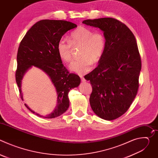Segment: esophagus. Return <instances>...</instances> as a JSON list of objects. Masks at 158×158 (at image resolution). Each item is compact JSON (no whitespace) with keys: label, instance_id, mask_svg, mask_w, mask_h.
Here are the masks:
<instances>
[{"label":"esophagus","instance_id":"esophagus-1","mask_svg":"<svg viewBox=\"0 0 158 158\" xmlns=\"http://www.w3.org/2000/svg\"><path fill=\"white\" fill-rule=\"evenodd\" d=\"M81 79L82 82H85V79H84V77L83 76H81Z\"/></svg>","mask_w":158,"mask_h":158}]
</instances>
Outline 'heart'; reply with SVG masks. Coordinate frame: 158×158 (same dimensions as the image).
I'll return each mask as SVG.
<instances>
[{"label":"heart","mask_w":158,"mask_h":158,"mask_svg":"<svg viewBox=\"0 0 158 158\" xmlns=\"http://www.w3.org/2000/svg\"><path fill=\"white\" fill-rule=\"evenodd\" d=\"M106 41L101 32H95L85 27H79L73 31L69 42L65 39H60L57 44V52L60 59L65 62L72 60L73 48H81L79 59L74 61L70 69L82 75L91 70L93 64L98 63L102 57Z\"/></svg>","instance_id":"1"}]
</instances>
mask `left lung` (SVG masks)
I'll use <instances>...</instances> for the list:
<instances>
[{
  "mask_svg": "<svg viewBox=\"0 0 158 158\" xmlns=\"http://www.w3.org/2000/svg\"><path fill=\"white\" fill-rule=\"evenodd\" d=\"M82 23L99 28L106 41L98 66L84 76L93 87L90 104L99 118L116 119L128 110L139 88L141 60L136 38L116 19H87Z\"/></svg>",
  "mask_w": 158,
  "mask_h": 158,
  "instance_id": "left-lung-1",
  "label": "left lung"
}]
</instances>
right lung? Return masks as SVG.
Listing matches in <instances>:
<instances>
[{
  "label": "right lung",
  "instance_id": "1",
  "mask_svg": "<svg viewBox=\"0 0 158 158\" xmlns=\"http://www.w3.org/2000/svg\"><path fill=\"white\" fill-rule=\"evenodd\" d=\"M73 22L61 20H42L32 26L21 40L18 49L15 80L22 100V80L32 66L43 71L51 79L56 87L57 100L55 109L46 116H42L26 107L39 117L48 119L62 115L69 106L68 93L73 88L79 86V76L69 73L64 66L57 52V44L67 31L76 28Z\"/></svg>",
  "mask_w": 158,
  "mask_h": 158
}]
</instances>
